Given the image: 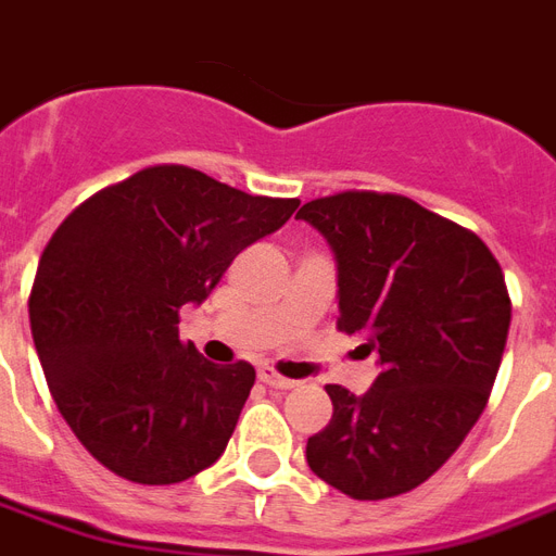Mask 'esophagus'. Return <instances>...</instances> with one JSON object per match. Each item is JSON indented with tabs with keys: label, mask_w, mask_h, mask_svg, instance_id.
<instances>
[{
	"label": "esophagus",
	"mask_w": 556,
	"mask_h": 556,
	"mask_svg": "<svg viewBox=\"0 0 556 556\" xmlns=\"http://www.w3.org/2000/svg\"><path fill=\"white\" fill-rule=\"evenodd\" d=\"M260 381H265L268 388H277V391H291V388H296V381L279 376L274 367H260Z\"/></svg>",
	"instance_id": "obj_1"
}]
</instances>
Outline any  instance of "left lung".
<instances>
[{
	"mask_svg": "<svg viewBox=\"0 0 556 556\" xmlns=\"http://www.w3.org/2000/svg\"><path fill=\"white\" fill-rule=\"evenodd\" d=\"M338 265V329L379 355L372 388L326 384L332 419L308 438L320 481L358 502L429 481L484 410L502 364L510 296L476 232L402 194L341 192L300 206Z\"/></svg>",
	"mask_w": 556,
	"mask_h": 556,
	"instance_id": "8db88e82",
	"label": "left lung"
}]
</instances>
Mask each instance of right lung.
I'll use <instances>...</instances> for the list:
<instances>
[{"label": "right lung", "instance_id": "obj_1", "mask_svg": "<svg viewBox=\"0 0 556 556\" xmlns=\"http://www.w3.org/2000/svg\"><path fill=\"white\" fill-rule=\"evenodd\" d=\"M296 206L151 165L54 230L28 296L34 346L58 410L110 472L180 484L224 455L256 370L184 344L180 308L203 303Z\"/></svg>", "mask_w": 556, "mask_h": 556}]
</instances>
